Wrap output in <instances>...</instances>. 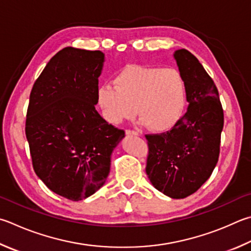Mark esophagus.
Wrapping results in <instances>:
<instances>
[{"label":"esophagus","instance_id":"34e87169","mask_svg":"<svg viewBox=\"0 0 251 251\" xmlns=\"http://www.w3.org/2000/svg\"><path fill=\"white\" fill-rule=\"evenodd\" d=\"M126 135L127 136H138V133L135 130H126Z\"/></svg>","mask_w":251,"mask_h":251}]
</instances>
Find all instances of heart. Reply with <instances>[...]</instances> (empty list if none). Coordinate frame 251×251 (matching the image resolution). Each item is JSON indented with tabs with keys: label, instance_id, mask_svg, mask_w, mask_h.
Listing matches in <instances>:
<instances>
[{
	"label": "heart",
	"instance_id": "obj_1",
	"mask_svg": "<svg viewBox=\"0 0 251 251\" xmlns=\"http://www.w3.org/2000/svg\"><path fill=\"white\" fill-rule=\"evenodd\" d=\"M113 83L98 90V105L107 123L118 125L136 115L139 124L152 131H166L176 125L185 105L184 81L175 68L128 65Z\"/></svg>",
	"mask_w": 251,
	"mask_h": 251
}]
</instances>
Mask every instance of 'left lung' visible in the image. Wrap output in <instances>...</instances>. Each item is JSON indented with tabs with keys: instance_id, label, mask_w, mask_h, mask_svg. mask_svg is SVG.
<instances>
[{
	"instance_id": "obj_1",
	"label": "left lung",
	"mask_w": 251,
	"mask_h": 251,
	"mask_svg": "<svg viewBox=\"0 0 251 251\" xmlns=\"http://www.w3.org/2000/svg\"><path fill=\"white\" fill-rule=\"evenodd\" d=\"M173 58L184 81L188 110L171 130L146 136V173L161 193L184 199L201 188L216 166L224 114L216 85L197 57L177 49Z\"/></svg>"
}]
</instances>
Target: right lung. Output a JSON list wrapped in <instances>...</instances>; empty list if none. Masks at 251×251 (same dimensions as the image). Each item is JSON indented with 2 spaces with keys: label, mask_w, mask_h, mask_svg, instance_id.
I'll return each mask as SVG.
<instances>
[{
  "label": "right lung",
  "mask_w": 251,
  "mask_h": 251,
  "mask_svg": "<svg viewBox=\"0 0 251 251\" xmlns=\"http://www.w3.org/2000/svg\"><path fill=\"white\" fill-rule=\"evenodd\" d=\"M104 61L100 50L63 48L30 92L25 131L34 170L48 189L71 201L103 186L113 150L125 137L95 110Z\"/></svg>",
  "instance_id": "add662e5"
}]
</instances>
